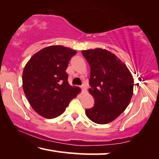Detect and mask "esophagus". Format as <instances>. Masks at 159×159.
I'll return each instance as SVG.
<instances>
[{"instance_id": "1", "label": "esophagus", "mask_w": 159, "mask_h": 159, "mask_svg": "<svg viewBox=\"0 0 159 159\" xmlns=\"http://www.w3.org/2000/svg\"><path fill=\"white\" fill-rule=\"evenodd\" d=\"M80 87L82 88V89L83 90V91H86V90H87V87H86V85H85V84L81 85V86H80Z\"/></svg>"}]
</instances>
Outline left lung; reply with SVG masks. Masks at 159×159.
I'll return each instance as SVG.
<instances>
[{
    "label": "left lung",
    "instance_id": "8db88e82",
    "mask_svg": "<svg viewBox=\"0 0 159 159\" xmlns=\"http://www.w3.org/2000/svg\"><path fill=\"white\" fill-rule=\"evenodd\" d=\"M82 53L91 68L89 92L95 102L85 114L94 123L108 124L130 103L134 92L132 75L120 59L105 49H90Z\"/></svg>",
    "mask_w": 159,
    "mask_h": 159
}]
</instances>
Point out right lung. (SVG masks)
Listing matches in <instances>:
<instances>
[{
  "instance_id": "1",
  "label": "right lung",
  "mask_w": 159,
  "mask_h": 159,
  "mask_svg": "<svg viewBox=\"0 0 159 159\" xmlns=\"http://www.w3.org/2000/svg\"><path fill=\"white\" fill-rule=\"evenodd\" d=\"M75 50L62 45L48 46L32 56L24 67L23 89L34 110L47 119L65 111L80 88L68 83L65 72Z\"/></svg>"
}]
</instances>
